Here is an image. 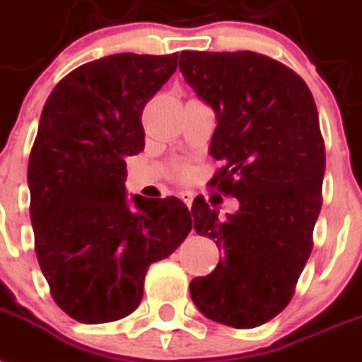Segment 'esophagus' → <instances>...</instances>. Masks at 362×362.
<instances>
[{
  "label": "esophagus",
  "instance_id": "34e87169",
  "mask_svg": "<svg viewBox=\"0 0 362 362\" xmlns=\"http://www.w3.org/2000/svg\"><path fill=\"white\" fill-rule=\"evenodd\" d=\"M179 198L183 199L187 207H190V205H192L194 198H192V194H190V192H179Z\"/></svg>",
  "mask_w": 362,
  "mask_h": 362
}]
</instances>
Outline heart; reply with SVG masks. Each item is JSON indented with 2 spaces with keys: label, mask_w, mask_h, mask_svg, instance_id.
I'll return each mask as SVG.
<instances>
[{
  "label": "heart",
  "mask_w": 362,
  "mask_h": 362,
  "mask_svg": "<svg viewBox=\"0 0 362 362\" xmlns=\"http://www.w3.org/2000/svg\"><path fill=\"white\" fill-rule=\"evenodd\" d=\"M179 175H181V177H187V175H188V168H187V166L179 170Z\"/></svg>",
  "instance_id": "obj_1"
}]
</instances>
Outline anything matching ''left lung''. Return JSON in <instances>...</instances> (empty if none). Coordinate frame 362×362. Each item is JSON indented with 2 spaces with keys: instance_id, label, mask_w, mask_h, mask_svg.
Returning <instances> with one entry per match:
<instances>
[{
  "instance_id": "1",
  "label": "left lung",
  "mask_w": 362,
  "mask_h": 362,
  "mask_svg": "<svg viewBox=\"0 0 362 362\" xmlns=\"http://www.w3.org/2000/svg\"><path fill=\"white\" fill-rule=\"evenodd\" d=\"M179 70L216 112L211 155L222 168L209 185L240 203L228 220L192 203L194 229L223 255L190 296L211 320L250 329L288 305L313 250L325 170L318 110L305 81L261 53L181 52Z\"/></svg>"
}]
</instances>
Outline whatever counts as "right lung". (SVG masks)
<instances>
[{
  "mask_svg": "<svg viewBox=\"0 0 362 362\" xmlns=\"http://www.w3.org/2000/svg\"><path fill=\"white\" fill-rule=\"evenodd\" d=\"M177 55L116 53L59 81L29 157L33 231L53 300L83 324L131 315L151 262L187 238L181 199L125 196V159L144 149L142 110Z\"/></svg>",
  "mask_w": 362,
  "mask_h": 362,
  "instance_id": "1",
  "label": "right lung"
}]
</instances>
